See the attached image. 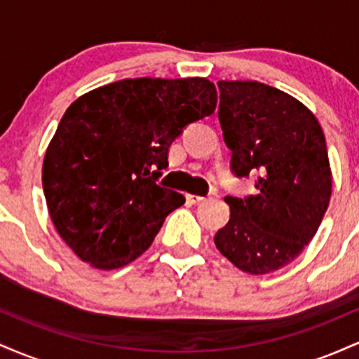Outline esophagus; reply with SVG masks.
<instances>
[{
  "label": "esophagus",
  "mask_w": 359,
  "mask_h": 359,
  "mask_svg": "<svg viewBox=\"0 0 359 359\" xmlns=\"http://www.w3.org/2000/svg\"><path fill=\"white\" fill-rule=\"evenodd\" d=\"M187 201L191 204H199V203H203V201H205V197L204 196H196V194H187Z\"/></svg>",
  "instance_id": "obj_1"
}]
</instances>
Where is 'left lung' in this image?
I'll return each mask as SVG.
<instances>
[{
    "label": "left lung",
    "mask_w": 359,
    "mask_h": 359,
    "mask_svg": "<svg viewBox=\"0 0 359 359\" xmlns=\"http://www.w3.org/2000/svg\"><path fill=\"white\" fill-rule=\"evenodd\" d=\"M219 121L236 175L259 174L258 192L226 197L228 224L216 248L250 275L277 271L302 253L319 229L332 172L319 121L290 94L257 81H219Z\"/></svg>",
    "instance_id": "left-lung-1"
}]
</instances>
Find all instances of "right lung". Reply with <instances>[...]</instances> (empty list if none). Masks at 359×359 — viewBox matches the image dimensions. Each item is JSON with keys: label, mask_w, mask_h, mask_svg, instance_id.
<instances>
[{"label": "right lung", "mask_w": 359, "mask_h": 359, "mask_svg": "<svg viewBox=\"0 0 359 359\" xmlns=\"http://www.w3.org/2000/svg\"><path fill=\"white\" fill-rule=\"evenodd\" d=\"M216 104V86L204 77H140L101 86L69 106L45 151L42 185L53 226L77 258L114 270L150 248L185 203L155 182L168 148Z\"/></svg>", "instance_id": "obj_1"}]
</instances>
